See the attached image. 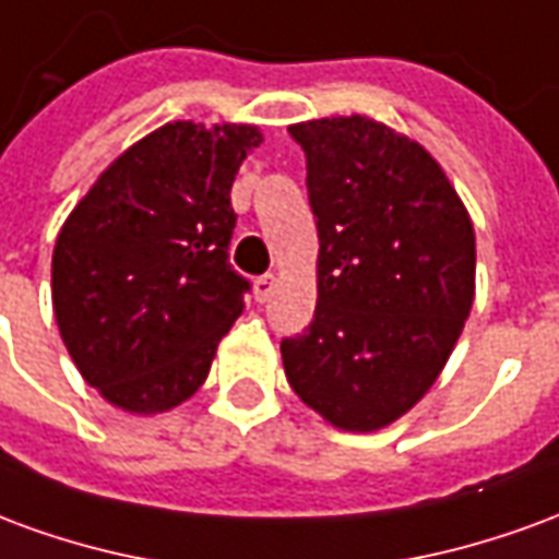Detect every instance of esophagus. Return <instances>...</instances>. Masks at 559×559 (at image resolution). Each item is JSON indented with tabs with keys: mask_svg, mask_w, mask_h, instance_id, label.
<instances>
[{
	"mask_svg": "<svg viewBox=\"0 0 559 559\" xmlns=\"http://www.w3.org/2000/svg\"><path fill=\"white\" fill-rule=\"evenodd\" d=\"M275 284H278V278H275V275H263V278H257L254 281L257 302H269V299H272V293H275Z\"/></svg>",
	"mask_w": 559,
	"mask_h": 559,
	"instance_id": "obj_1",
	"label": "esophagus"
}]
</instances>
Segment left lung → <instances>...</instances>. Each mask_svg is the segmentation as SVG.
<instances>
[{"label": "left lung", "instance_id": "obj_1", "mask_svg": "<svg viewBox=\"0 0 559 559\" xmlns=\"http://www.w3.org/2000/svg\"><path fill=\"white\" fill-rule=\"evenodd\" d=\"M317 218L311 326L281 341L293 392L341 431L416 407L455 350L476 296L467 206L425 146L368 116L290 126Z\"/></svg>", "mask_w": 559, "mask_h": 559}]
</instances>
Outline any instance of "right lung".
Wrapping results in <instances>:
<instances>
[{"mask_svg": "<svg viewBox=\"0 0 559 559\" xmlns=\"http://www.w3.org/2000/svg\"><path fill=\"white\" fill-rule=\"evenodd\" d=\"M257 126L167 122L128 146L62 224L53 314L68 356L134 416L179 407L245 308L230 188Z\"/></svg>", "mask_w": 559, "mask_h": 559, "instance_id": "1", "label": "right lung"}]
</instances>
